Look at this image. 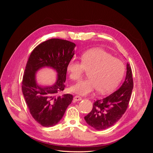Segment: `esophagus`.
Instances as JSON below:
<instances>
[{"mask_svg":"<svg viewBox=\"0 0 153 153\" xmlns=\"http://www.w3.org/2000/svg\"><path fill=\"white\" fill-rule=\"evenodd\" d=\"M73 100H74V101H78L82 100V98H81L80 96H75L73 98Z\"/></svg>","mask_w":153,"mask_h":153,"instance_id":"34e87169","label":"esophagus"}]
</instances>
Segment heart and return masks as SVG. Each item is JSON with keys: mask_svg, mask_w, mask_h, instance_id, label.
I'll return each instance as SVG.
<instances>
[{"mask_svg": "<svg viewBox=\"0 0 153 153\" xmlns=\"http://www.w3.org/2000/svg\"><path fill=\"white\" fill-rule=\"evenodd\" d=\"M67 70L73 81L78 82L85 71H89L87 79L81 81L71 89L86 96L97 89L100 94L112 91L119 84L125 73L124 62L101 48L86 51L82 55V61L72 59Z\"/></svg>", "mask_w": 153, "mask_h": 153, "instance_id": "b5f03b06", "label": "heart"}]
</instances>
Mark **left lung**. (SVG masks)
Wrapping results in <instances>:
<instances>
[{"mask_svg": "<svg viewBox=\"0 0 153 153\" xmlns=\"http://www.w3.org/2000/svg\"><path fill=\"white\" fill-rule=\"evenodd\" d=\"M126 69V78L121 87L106 98L95 101L91 112L84 117L86 123L96 130L113 126L126 112L133 88L131 68L129 64Z\"/></svg>", "mask_w": 153, "mask_h": 153, "instance_id": "8db88e82", "label": "left lung"}]
</instances>
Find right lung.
<instances>
[{"label":"right lung","mask_w":153,"mask_h":153,"mask_svg":"<svg viewBox=\"0 0 153 153\" xmlns=\"http://www.w3.org/2000/svg\"><path fill=\"white\" fill-rule=\"evenodd\" d=\"M76 45L67 40L50 39L33 50L27 62L22 89L26 104L35 121L41 126L51 127L57 124L71 103L73 95L60 96L65 88L67 66L75 55ZM50 67L58 73V80L52 86L36 84L35 73L40 68Z\"/></svg>","instance_id":"1"}]
</instances>
